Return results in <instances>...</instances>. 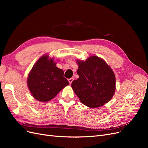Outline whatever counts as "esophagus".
<instances>
[{
	"mask_svg": "<svg viewBox=\"0 0 148 148\" xmlns=\"http://www.w3.org/2000/svg\"><path fill=\"white\" fill-rule=\"evenodd\" d=\"M73 79H74L73 78H71L69 79V83H70V84H71V83H72V82L73 81Z\"/></svg>",
	"mask_w": 148,
	"mask_h": 148,
	"instance_id": "34e87169",
	"label": "esophagus"
}]
</instances>
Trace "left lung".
Instances as JSON below:
<instances>
[{
    "label": "left lung",
    "instance_id": "obj_1",
    "mask_svg": "<svg viewBox=\"0 0 148 148\" xmlns=\"http://www.w3.org/2000/svg\"><path fill=\"white\" fill-rule=\"evenodd\" d=\"M79 78L71 83L73 90L83 104L91 108L101 107L113 97L115 77L106 62L97 56L77 61Z\"/></svg>",
    "mask_w": 148,
    "mask_h": 148
}]
</instances>
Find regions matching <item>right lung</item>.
I'll list each match as a JSON object with an SVG mask.
<instances>
[{
  "mask_svg": "<svg viewBox=\"0 0 148 148\" xmlns=\"http://www.w3.org/2000/svg\"><path fill=\"white\" fill-rule=\"evenodd\" d=\"M53 59L44 56L37 61L28 75V86L33 96L39 101L53 99L69 82L64 71L56 66Z\"/></svg>",
  "mask_w": 148,
  "mask_h": 148,
  "instance_id": "add662e5",
  "label": "right lung"
}]
</instances>
